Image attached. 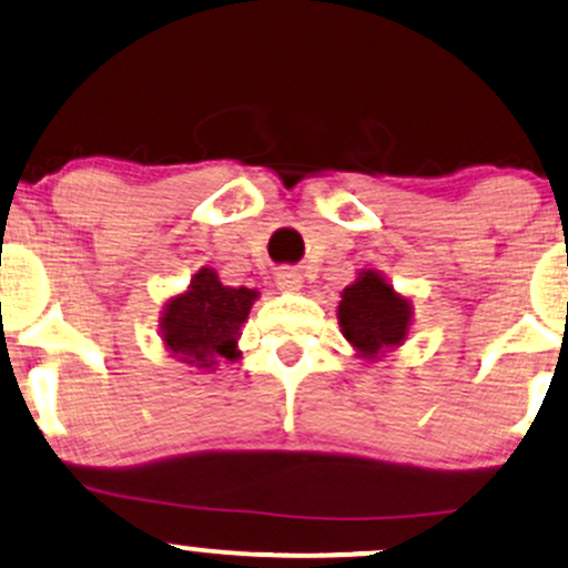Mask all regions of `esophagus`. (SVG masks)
I'll return each instance as SVG.
<instances>
[{"label":"esophagus","mask_w":568,"mask_h":568,"mask_svg":"<svg viewBox=\"0 0 568 568\" xmlns=\"http://www.w3.org/2000/svg\"><path fill=\"white\" fill-rule=\"evenodd\" d=\"M275 283H277V288H280V291H288V293H293V291L302 288L304 280H302V275H298V270H293V266H283V270H277Z\"/></svg>","instance_id":"1"}]
</instances>
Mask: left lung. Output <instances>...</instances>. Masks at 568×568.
Instances as JSON below:
<instances>
[{
    "label": "left lung",
    "mask_w": 568,
    "mask_h": 568,
    "mask_svg": "<svg viewBox=\"0 0 568 568\" xmlns=\"http://www.w3.org/2000/svg\"><path fill=\"white\" fill-rule=\"evenodd\" d=\"M338 325L361 357L374 361L403 344L410 325V302L397 296L379 272L368 270L342 291Z\"/></svg>",
    "instance_id": "left-lung-1"
}]
</instances>
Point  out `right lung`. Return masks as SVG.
<instances>
[{"label":"right lung","instance_id":"1","mask_svg":"<svg viewBox=\"0 0 568 568\" xmlns=\"http://www.w3.org/2000/svg\"><path fill=\"white\" fill-rule=\"evenodd\" d=\"M258 293L221 285L213 270H200L186 293L171 298L162 312V342L181 363L213 368L219 357L234 361L240 325L247 321Z\"/></svg>","mask_w":568,"mask_h":568}]
</instances>
